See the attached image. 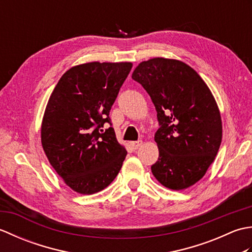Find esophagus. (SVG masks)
Segmentation results:
<instances>
[{"instance_id":"34e87169","label":"esophagus","mask_w":252,"mask_h":252,"mask_svg":"<svg viewBox=\"0 0 252 252\" xmlns=\"http://www.w3.org/2000/svg\"><path fill=\"white\" fill-rule=\"evenodd\" d=\"M143 145V141H137V142H132L131 143V146L133 149H137L140 148Z\"/></svg>"}]
</instances>
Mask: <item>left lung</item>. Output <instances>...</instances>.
I'll list each match as a JSON object with an SVG mask.
<instances>
[{"instance_id": "obj_1", "label": "left lung", "mask_w": 252, "mask_h": 252, "mask_svg": "<svg viewBox=\"0 0 252 252\" xmlns=\"http://www.w3.org/2000/svg\"><path fill=\"white\" fill-rule=\"evenodd\" d=\"M132 79L146 90L157 110L159 158L152 165L154 176L167 189H189L203 178L221 145L215 96L194 69L171 58L140 63Z\"/></svg>"}]
</instances>
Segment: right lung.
Masks as SVG:
<instances>
[{"label":"right lung","mask_w":252,"mask_h":252,"mask_svg":"<svg viewBox=\"0 0 252 252\" xmlns=\"http://www.w3.org/2000/svg\"><path fill=\"white\" fill-rule=\"evenodd\" d=\"M132 63L92 62L63 74L50 96L41 125V143L51 165L78 194L106 189L126 156L117 141L109 111Z\"/></svg>","instance_id":"add662e5"}]
</instances>
